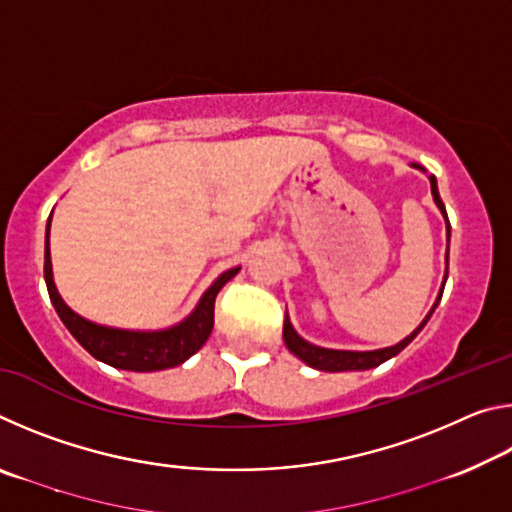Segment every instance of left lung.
<instances>
[{
  "mask_svg": "<svg viewBox=\"0 0 512 512\" xmlns=\"http://www.w3.org/2000/svg\"><path fill=\"white\" fill-rule=\"evenodd\" d=\"M411 167L424 171V167L420 164H411ZM429 185H431V196H433V203L443 214L445 225H447V244H449V219H447V212H445V205L440 201V194H438V183H436V176H429ZM447 266H449V248H447V255H445V277H443V287L438 291V298L433 302V307L429 309V314L424 316L422 323L413 329V332L402 339L400 343L395 345H388V348H379V350H366V352H359V350H332V348H320V345H314L302 339V336L293 329L291 325V318L284 316V343H287V348L291 354H296L300 361H305L307 366L316 368V370H323V372H345V370H370V368H377L379 363H384L388 359H393L395 354H400L406 345H409L415 336L422 332V327L427 325V320L431 318L433 311H436L440 298H443V289H445V282H447Z\"/></svg>",
  "mask_w": 512,
  "mask_h": 512,
  "instance_id": "obj_1",
  "label": "left lung"
}]
</instances>
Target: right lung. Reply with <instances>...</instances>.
Segmentation results:
<instances>
[{"label": "right lung", "instance_id": "obj_1", "mask_svg": "<svg viewBox=\"0 0 512 512\" xmlns=\"http://www.w3.org/2000/svg\"><path fill=\"white\" fill-rule=\"evenodd\" d=\"M49 228L51 216L45 232V282L51 305L56 307V314L69 329V334H72L94 359H99L119 370L153 372L185 363L192 354L203 348V343L207 339H210L214 327L216 293L225 287V282L232 280V277L241 271V266H235L230 268V271L221 273L210 287H207L192 314L167 329H119L99 325L92 323L88 318H83L81 314H76V311L72 307H67V302L60 298L54 282V271H51Z\"/></svg>", "mask_w": 512, "mask_h": 512}]
</instances>
